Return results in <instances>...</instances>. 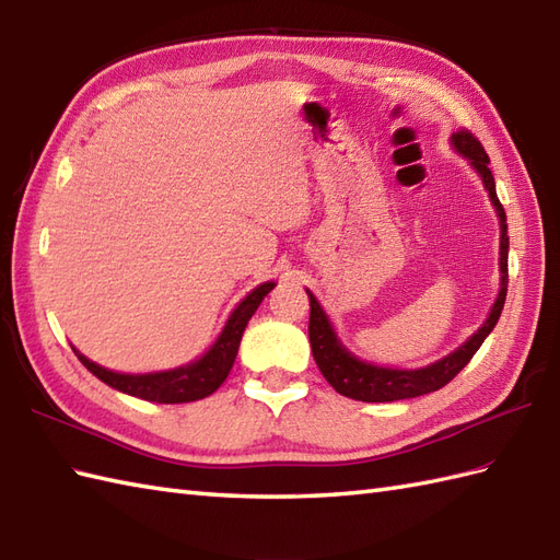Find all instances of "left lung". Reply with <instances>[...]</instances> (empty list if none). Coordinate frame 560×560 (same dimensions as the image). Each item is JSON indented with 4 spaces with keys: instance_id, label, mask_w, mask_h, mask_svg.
Returning <instances> with one entry per match:
<instances>
[{
    "instance_id": "obj_1",
    "label": "left lung",
    "mask_w": 560,
    "mask_h": 560,
    "mask_svg": "<svg viewBox=\"0 0 560 560\" xmlns=\"http://www.w3.org/2000/svg\"><path fill=\"white\" fill-rule=\"evenodd\" d=\"M453 148L469 160V165L477 170L483 186H487L491 203L499 213L501 220V290L495 302L491 306L489 318L483 320V326L471 335V338L459 345L455 352L448 357L439 359L424 369H388V366H376L357 359L350 350H345V345L335 335L330 320L323 312V306L316 302V296L306 290L308 304H312V316H308V340H312V352L320 374L332 385L335 390L345 397H352V400L362 402H395V400H407V397H419L433 390H441L445 383H451L459 371H463L469 359L481 347V342L489 338L495 323L501 318L503 304H505V292H508V225H505V210L495 196V182L489 170V155L483 151V145L471 136L467 129H459L453 133L451 139Z\"/></svg>"
}]
</instances>
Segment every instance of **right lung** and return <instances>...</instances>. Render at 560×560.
I'll return each mask as SVG.
<instances>
[{
  "label": "right lung",
  "instance_id": "1",
  "mask_svg": "<svg viewBox=\"0 0 560 560\" xmlns=\"http://www.w3.org/2000/svg\"><path fill=\"white\" fill-rule=\"evenodd\" d=\"M272 288H276V282H264L258 284L256 290L248 292L240 302V306L230 314L225 328H222V332L218 335L213 347H210L201 359H196V362L179 369L158 371V374H117V371L97 366L79 350L73 352H77V357L81 359V364L89 369L93 376L107 383L109 388L141 397V400L160 402V405L203 400V397L213 395L222 385V381L228 378L230 369L234 364V357H237L246 323L256 314L258 304L266 300V294Z\"/></svg>",
  "mask_w": 560,
  "mask_h": 560
}]
</instances>
